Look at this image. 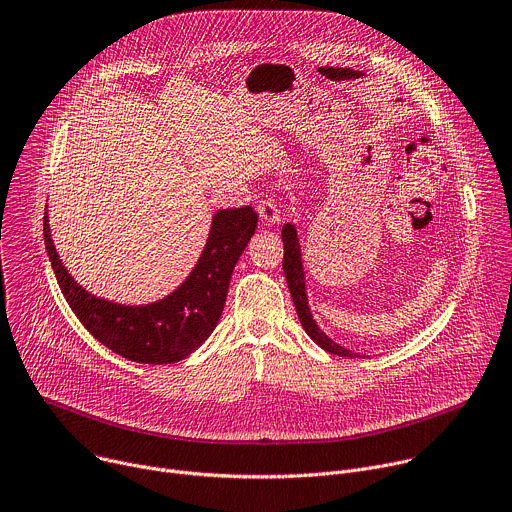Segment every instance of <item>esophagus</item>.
<instances>
[{
  "label": "esophagus",
  "mask_w": 512,
  "mask_h": 512,
  "mask_svg": "<svg viewBox=\"0 0 512 512\" xmlns=\"http://www.w3.org/2000/svg\"><path fill=\"white\" fill-rule=\"evenodd\" d=\"M256 208H258V214L264 224H276L280 220V210H278V203L274 197H270V195L260 197Z\"/></svg>",
  "instance_id": "esophagus-1"
}]
</instances>
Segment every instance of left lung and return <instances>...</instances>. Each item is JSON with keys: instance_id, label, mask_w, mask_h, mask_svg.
<instances>
[{"instance_id": "left-lung-1", "label": "left lung", "mask_w": 512, "mask_h": 512, "mask_svg": "<svg viewBox=\"0 0 512 512\" xmlns=\"http://www.w3.org/2000/svg\"><path fill=\"white\" fill-rule=\"evenodd\" d=\"M282 244H284V256H282V270L286 276V284L290 290V296L296 306V315L300 319L302 329L306 331L319 347L325 351L339 355V357H357V353H351L349 349L337 345L333 339H329L313 321L309 302H306V292H304V274H302V262H300V246L296 238V230L292 224L282 226Z\"/></svg>"}]
</instances>
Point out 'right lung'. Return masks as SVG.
Segmentation results:
<instances>
[{
  "label": "right lung",
  "instance_id": "add662e5",
  "mask_svg": "<svg viewBox=\"0 0 512 512\" xmlns=\"http://www.w3.org/2000/svg\"><path fill=\"white\" fill-rule=\"evenodd\" d=\"M256 226L258 214L252 206L220 210L187 280L167 298L145 306L102 300L78 286L56 254L48 216H44V242L58 286L82 327L129 361L163 365L185 359L212 335L224 311L234 266Z\"/></svg>",
  "mask_w": 512,
  "mask_h": 512
}]
</instances>
